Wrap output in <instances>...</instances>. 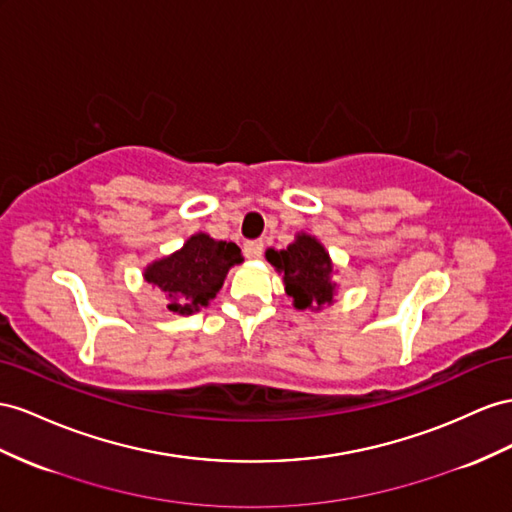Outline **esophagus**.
Returning a JSON list of instances; mask_svg holds the SVG:
<instances>
[{
  "label": "esophagus",
  "instance_id": "34e87169",
  "mask_svg": "<svg viewBox=\"0 0 512 512\" xmlns=\"http://www.w3.org/2000/svg\"><path fill=\"white\" fill-rule=\"evenodd\" d=\"M243 252L247 258H260L262 252H265V241L262 239H254V241H247L243 245Z\"/></svg>",
  "mask_w": 512,
  "mask_h": 512
}]
</instances>
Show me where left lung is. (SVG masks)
I'll list each match as a JSON object with an SVG mask.
<instances>
[{
    "label": "left lung",
    "instance_id": "obj_1",
    "mask_svg": "<svg viewBox=\"0 0 512 512\" xmlns=\"http://www.w3.org/2000/svg\"><path fill=\"white\" fill-rule=\"evenodd\" d=\"M275 271L284 275L286 295L293 297L297 310H321L334 303V265L323 243L301 232L286 250L265 252Z\"/></svg>",
    "mask_w": 512,
    "mask_h": 512
}]
</instances>
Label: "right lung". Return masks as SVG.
<instances>
[{"instance_id": "1", "label": "right lung", "mask_w": 512, "mask_h": 512, "mask_svg": "<svg viewBox=\"0 0 512 512\" xmlns=\"http://www.w3.org/2000/svg\"><path fill=\"white\" fill-rule=\"evenodd\" d=\"M243 262L237 243L215 241L198 232L185 241L181 250L159 258L144 269V280L168 297V310L193 314L224 286L230 267Z\"/></svg>"}]
</instances>
